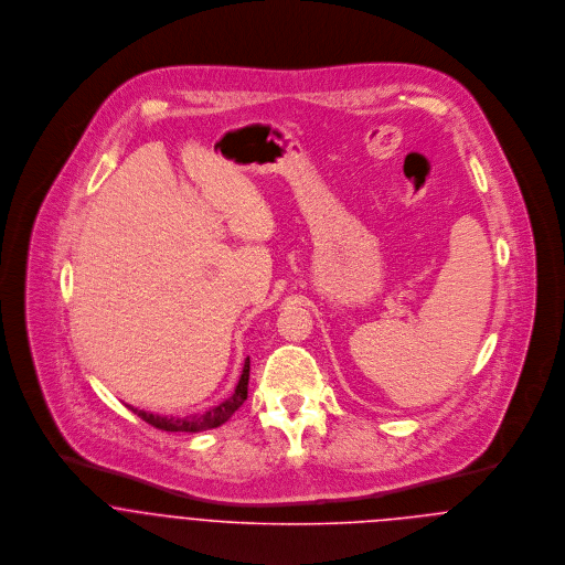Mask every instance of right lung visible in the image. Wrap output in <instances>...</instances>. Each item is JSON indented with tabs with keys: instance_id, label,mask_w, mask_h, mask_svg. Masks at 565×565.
I'll return each mask as SVG.
<instances>
[{
	"instance_id": "right-lung-1",
	"label": "right lung",
	"mask_w": 565,
	"mask_h": 565,
	"mask_svg": "<svg viewBox=\"0 0 565 565\" xmlns=\"http://www.w3.org/2000/svg\"><path fill=\"white\" fill-rule=\"evenodd\" d=\"M247 381H249V359H245L243 363L242 379L235 387V394L204 413H195V415H186V417H173V415H157L150 411H141L128 404V408L132 413H137L141 419H146L148 424H152L154 428H161L167 433H200V430H209V428H217L224 422H228L233 417V413L245 403L247 398Z\"/></svg>"
}]
</instances>
